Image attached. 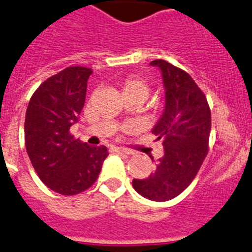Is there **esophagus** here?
<instances>
[{"label": "esophagus", "mask_w": 252, "mask_h": 252, "mask_svg": "<svg viewBox=\"0 0 252 252\" xmlns=\"http://www.w3.org/2000/svg\"><path fill=\"white\" fill-rule=\"evenodd\" d=\"M113 150H114L115 153H118V154H130V152L123 147H114V149Z\"/></svg>", "instance_id": "34e87169"}]
</instances>
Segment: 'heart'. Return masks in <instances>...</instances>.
Segmentation results:
<instances>
[{
    "label": "heart",
    "instance_id": "obj_1",
    "mask_svg": "<svg viewBox=\"0 0 252 252\" xmlns=\"http://www.w3.org/2000/svg\"><path fill=\"white\" fill-rule=\"evenodd\" d=\"M150 93V87L144 79L138 78V77H130L126 79V82L122 86V95L124 97L137 98L140 103L144 102Z\"/></svg>",
    "mask_w": 252,
    "mask_h": 252
}]
</instances>
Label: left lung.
<instances>
[{"label":"left lung","mask_w":252,"mask_h":252,"mask_svg":"<svg viewBox=\"0 0 252 252\" xmlns=\"http://www.w3.org/2000/svg\"><path fill=\"white\" fill-rule=\"evenodd\" d=\"M158 67L165 91V104L153 133L163 142L164 155L147 179H133L138 194L153 201H168L184 191L208 154L211 114L205 94L187 72L164 60Z\"/></svg>","instance_id":"1"}]
</instances>
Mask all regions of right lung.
<instances>
[{
	"mask_svg": "<svg viewBox=\"0 0 252 252\" xmlns=\"http://www.w3.org/2000/svg\"><path fill=\"white\" fill-rule=\"evenodd\" d=\"M91 68L68 67L37 88L26 110V150L39 179L53 191L76 195L97 180L108 150L74 139Z\"/></svg>",
	"mask_w": 252,
	"mask_h": 252,
	"instance_id": "add662e5",
	"label": "right lung"
}]
</instances>
